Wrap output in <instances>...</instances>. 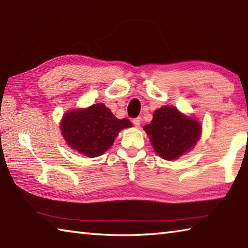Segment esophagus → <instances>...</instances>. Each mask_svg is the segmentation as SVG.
I'll list each match as a JSON object with an SVG mask.
<instances>
[{"label":"esophagus","mask_w":248,"mask_h":248,"mask_svg":"<svg viewBox=\"0 0 248 248\" xmlns=\"http://www.w3.org/2000/svg\"><path fill=\"white\" fill-rule=\"evenodd\" d=\"M132 123H133V124L135 125V127H139V125L140 124V123H141V118L140 117H136V118H134L132 120Z\"/></svg>","instance_id":"obj_1"}]
</instances>
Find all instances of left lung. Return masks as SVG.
<instances>
[{
    "instance_id": "left-lung-1",
    "label": "left lung",
    "mask_w": 248,
    "mask_h": 248,
    "mask_svg": "<svg viewBox=\"0 0 248 248\" xmlns=\"http://www.w3.org/2000/svg\"><path fill=\"white\" fill-rule=\"evenodd\" d=\"M155 151L164 160L172 161L194 148L202 134L197 120L173 107H162L144 127Z\"/></svg>"
}]
</instances>
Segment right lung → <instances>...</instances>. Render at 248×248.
Here are the masks:
<instances>
[{
	"label": "right lung",
	"instance_id": "obj_1",
	"mask_svg": "<svg viewBox=\"0 0 248 248\" xmlns=\"http://www.w3.org/2000/svg\"><path fill=\"white\" fill-rule=\"evenodd\" d=\"M132 127L127 118H116L103 103L67 112L61 123L62 135L73 150L87 157L103 155L120 130Z\"/></svg>",
	"mask_w": 248,
	"mask_h": 248
}]
</instances>
